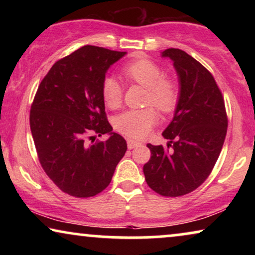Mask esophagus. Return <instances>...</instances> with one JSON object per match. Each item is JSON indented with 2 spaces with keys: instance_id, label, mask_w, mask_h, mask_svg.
Returning <instances> with one entry per match:
<instances>
[{
  "instance_id": "34e87169",
  "label": "esophagus",
  "mask_w": 255,
  "mask_h": 255,
  "mask_svg": "<svg viewBox=\"0 0 255 255\" xmlns=\"http://www.w3.org/2000/svg\"><path fill=\"white\" fill-rule=\"evenodd\" d=\"M142 144L141 141H138V140H134V139H128V147L132 149L134 147H138V146H140Z\"/></svg>"
}]
</instances>
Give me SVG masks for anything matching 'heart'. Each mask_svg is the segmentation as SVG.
<instances>
[{
    "instance_id": "heart-1",
    "label": "heart",
    "mask_w": 255,
    "mask_h": 255,
    "mask_svg": "<svg viewBox=\"0 0 255 255\" xmlns=\"http://www.w3.org/2000/svg\"><path fill=\"white\" fill-rule=\"evenodd\" d=\"M122 74L128 82L146 88L145 104L154 106L162 114H172L180 102L181 89L176 80L165 76L162 68L148 59H135L122 68ZM101 94L106 106L118 109L123 101V87L113 76H106L101 85ZM158 122L154 108L124 111L115 120V128L122 134L131 138H142Z\"/></svg>"
}]
</instances>
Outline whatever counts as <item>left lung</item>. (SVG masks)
Segmentation results:
<instances>
[{
  "instance_id": "obj_1",
  "label": "left lung",
  "mask_w": 255,
  "mask_h": 255,
  "mask_svg": "<svg viewBox=\"0 0 255 255\" xmlns=\"http://www.w3.org/2000/svg\"><path fill=\"white\" fill-rule=\"evenodd\" d=\"M162 57L174 62L180 79V102L162 132L169 142L147 144L151 158L142 170L152 190L179 197L191 193L210 175L224 144L228 115L221 89L201 62L179 48L163 51Z\"/></svg>"
}]
</instances>
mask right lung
<instances>
[{
  "instance_id": "add662e5",
  "label": "right lung",
  "mask_w": 255,
  "mask_h": 255,
  "mask_svg": "<svg viewBox=\"0 0 255 255\" xmlns=\"http://www.w3.org/2000/svg\"><path fill=\"white\" fill-rule=\"evenodd\" d=\"M124 54L92 45L79 48L52 66L31 104L40 165L71 196L92 197L106 189L128 149L127 140L111 132L101 94L108 68ZM106 133L109 139L95 141L94 134Z\"/></svg>"
}]
</instances>
